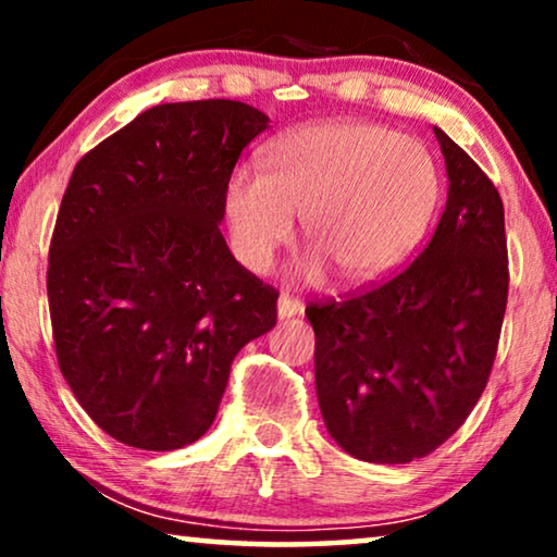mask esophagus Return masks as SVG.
I'll return each mask as SVG.
<instances>
[{
	"mask_svg": "<svg viewBox=\"0 0 557 557\" xmlns=\"http://www.w3.org/2000/svg\"><path fill=\"white\" fill-rule=\"evenodd\" d=\"M301 311H304V304L299 299H294V296H288V294L278 296V317L281 319H292L296 314H301Z\"/></svg>",
	"mask_w": 557,
	"mask_h": 557,
	"instance_id": "34e87169",
	"label": "esophagus"
}]
</instances>
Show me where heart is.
<instances>
[{
  "instance_id": "b5f03b06",
  "label": "heart",
  "mask_w": 557,
  "mask_h": 557,
  "mask_svg": "<svg viewBox=\"0 0 557 557\" xmlns=\"http://www.w3.org/2000/svg\"><path fill=\"white\" fill-rule=\"evenodd\" d=\"M265 172L238 166L225 185V220L240 263L271 269L296 233L317 250L304 276L337 265L355 284L383 278L413 253L441 197V174L423 141L370 121H322L265 147Z\"/></svg>"
}]
</instances>
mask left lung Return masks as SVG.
I'll list each match as a JSON object with an SVG mask.
<instances>
[{
  "label": "left lung",
  "mask_w": 557,
  "mask_h": 557,
  "mask_svg": "<svg viewBox=\"0 0 557 557\" xmlns=\"http://www.w3.org/2000/svg\"><path fill=\"white\" fill-rule=\"evenodd\" d=\"M433 132L448 197L429 246L385 284L307 307L326 431L370 463L423 459L461 429L490 380L507 309L502 197L459 144Z\"/></svg>",
  "instance_id": "1"
}]
</instances>
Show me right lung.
Wrapping results in <instances>:
<instances>
[{"instance_id": "right-lung-1", "label": "right lung", "mask_w": 557, "mask_h": 557, "mask_svg": "<svg viewBox=\"0 0 557 557\" xmlns=\"http://www.w3.org/2000/svg\"><path fill=\"white\" fill-rule=\"evenodd\" d=\"M269 116L227 98L162 103L75 164L50 240L52 339L75 400L111 438L193 444L278 292L220 233L225 185Z\"/></svg>"}]
</instances>
